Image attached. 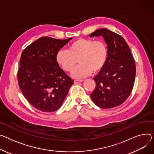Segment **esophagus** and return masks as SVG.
Returning a JSON list of instances; mask_svg holds the SVG:
<instances>
[{"label":"esophagus","mask_w":154,"mask_h":154,"mask_svg":"<svg viewBox=\"0 0 154 154\" xmlns=\"http://www.w3.org/2000/svg\"><path fill=\"white\" fill-rule=\"evenodd\" d=\"M84 80H74V83L75 84H78L80 82H82Z\"/></svg>","instance_id":"esophagus-1"}]
</instances>
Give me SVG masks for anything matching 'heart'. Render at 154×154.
Returning <instances> with one entry per match:
<instances>
[{
    "label": "heart",
    "instance_id": "obj_1",
    "mask_svg": "<svg viewBox=\"0 0 154 154\" xmlns=\"http://www.w3.org/2000/svg\"><path fill=\"white\" fill-rule=\"evenodd\" d=\"M108 48L102 41L79 38L72 43L69 49H61L56 54V60L62 69L70 72L79 60L81 65L72 72L75 79H82L100 72L105 66Z\"/></svg>",
    "mask_w": 154,
    "mask_h": 154
}]
</instances>
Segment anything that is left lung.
Listing matches in <instances>:
<instances>
[{"label": "left lung", "instance_id": "left-lung-1", "mask_svg": "<svg viewBox=\"0 0 154 154\" xmlns=\"http://www.w3.org/2000/svg\"><path fill=\"white\" fill-rule=\"evenodd\" d=\"M101 36L108 45L107 62L94 78L95 90L90 97L101 108H111L124 103L131 94L136 77V64L130 48L121 35L105 29H98L90 37Z\"/></svg>", "mask_w": 154, "mask_h": 154}]
</instances>
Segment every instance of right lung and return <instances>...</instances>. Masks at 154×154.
I'll list each match as a JSON object with an SVG mask.
<instances>
[{"mask_svg": "<svg viewBox=\"0 0 154 154\" xmlns=\"http://www.w3.org/2000/svg\"><path fill=\"white\" fill-rule=\"evenodd\" d=\"M71 39L43 36L22 53L17 73L18 85L27 101L41 111L57 110L74 84L56 58L57 51Z\"/></svg>", "mask_w": 154, "mask_h": 154, "instance_id": "right-lung-1", "label": "right lung"}]
</instances>
